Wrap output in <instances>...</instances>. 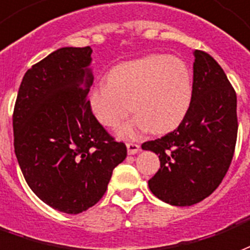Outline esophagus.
Instances as JSON below:
<instances>
[{
    "label": "esophagus",
    "instance_id": "obj_1",
    "mask_svg": "<svg viewBox=\"0 0 250 250\" xmlns=\"http://www.w3.org/2000/svg\"><path fill=\"white\" fill-rule=\"evenodd\" d=\"M126 147L129 154H136V153H138L141 150V146L136 143H126Z\"/></svg>",
    "mask_w": 250,
    "mask_h": 250
}]
</instances>
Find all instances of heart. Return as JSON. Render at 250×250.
<instances>
[{"mask_svg":"<svg viewBox=\"0 0 250 250\" xmlns=\"http://www.w3.org/2000/svg\"><path fill=\"white\" fill-rule=\"evenodd\" d=\"M89 101L93 114L106 127L120 125L132 110L137 114L121 126V137H134L146 129L164 134L187 116L192 103V73L181 58L149 56L113 67L107 83L93 87Z\"/></svg>","mask_w":250,"mask_h":250,"instance_id":"heart-1","label":"heart"}]
</instances>
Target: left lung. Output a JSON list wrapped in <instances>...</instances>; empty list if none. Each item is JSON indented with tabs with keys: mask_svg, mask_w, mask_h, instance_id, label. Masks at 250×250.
Listing matches in <instances>:
<instances>
[{
	"mask_svg": "<svg viewBox=\"0 0 250 250\" xmlns=\"http://www.w3.org/2000/svg\"><path fill=\"white\" fill-rule=\"evenodd\" d=\"M192 103L173 132L143 144L160 157L149 189L160 200L190 207L210 196L232 163L237 141V97L207 52L194 50Z\"/></svg>",
	"mask_w": 250,
	"mask_h": 250,
	"instance_id": "left-lung-1",
	"label": "left lung"
}]
</instances>
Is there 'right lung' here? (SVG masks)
Wrapping results in <instances>:
<instances>
[{
	"instance_id": "right-lung-1",
	"label": "right lung",
	"mask_w": 250,
	"mask_h": 250,
	"mask_svg": "<svg viewBox=\"0 0 250 250\" xmlns=\"http://www.w3.org/2000/svg\"><path fill=\"white\" fill-rule=\"evenodd\" d=\"M90 46L61 48L25 73L13 112L14 153L26 183L49 207L78 214L96 205L126 157L93 114Z\"/></svg>"
}]
</instances>
